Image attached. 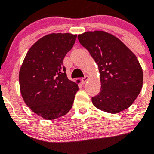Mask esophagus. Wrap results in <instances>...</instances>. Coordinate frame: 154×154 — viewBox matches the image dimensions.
Listing matches in <instances>:
<instances>
[{
	"instance_id": "obj_1",
	"label": "esophagus",
	"mask_w": 154,
	"mask_h": 154,
	"mask_svg": "<svg viewBox=\"0 0 154 154\" xmlns=\"http://www.w3.org/2000/svg\"><path fill=\"white\" fill-rule=\"evenodd\" d=\"M88 79H89V76L87 75H85L83 77V78L82 79V84H85V82H86L87 81H88Z\"/></svg>"
}]
</instances>
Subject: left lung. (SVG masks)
Here are the masks:
<instances>
[{
    "mask_svg": "<svg viewBox=\"0 0 154 154\" xmlns=\"http://www.w3.org/2000/svg\"><path fill=\"white\" fill-rule=\"evenodd\" d=\"M98 65L101 89L92 104L109 113H118L131 106L140 92L143 73L137 56L118 38L103 31L78 35Z\"/></svg>",
    "mask_w": 154,
    "mask_h": 154,
    "instance_id": "8db88e82",
    "label": "left lung"
}]
</instances>
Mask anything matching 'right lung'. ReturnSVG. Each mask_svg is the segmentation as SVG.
I'll return each instance as SVG.
<instances>
[{
	"label": "right lung",
	"mask_w": 154,
	"mask_h": 154,
	"mask_svg": "<svg viewBox=\"0 0 154 154\" xmlns=\"http://www.w3.org/2000/svg\"><path fill=\"white\" fill-rule=\"evenodd\" d=\"M76 35L52 33L30 48L19 72V84L24 103L32 112L51 120L69 112L79 90L68 79L63 59L72 49Z\"/></svg>",
	"instance_id": "add662e5"
}]
</instances>
